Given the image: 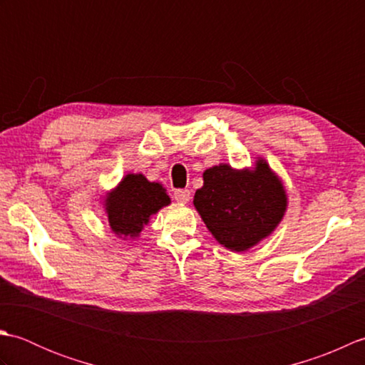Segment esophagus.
<instances>
[{
	"mask_svg": "<svg viewBox=\"0 0 365 365\" xmlns=\"http://www.w3.org/2000/svg\"><path fill=\"white\" fill-rule=\"evenodd\" d=\"M174 199L180 204H187L191 199V191L190 190H175L174 191Z\"/></svg>",
	"mask_w": 365,
	"mask_h": 365,
	"instance_id": "obj_1",
	"label": "esophagus"
}]
</instances>
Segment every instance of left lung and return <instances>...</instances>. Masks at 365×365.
<instances>
[{
  "instance_id": "8db88e82",
  "label": "left lung",
  "mask_w": 365,
  "mask_h": 365,
  "mask_svg": "<svg viewBox=\"0 0 365 365\" xmlns=\"http://www.w3.org/2000/svg\"><path fill=\"white\" fill-rule=\"evenodd\" d=\"M195 204L207 229L226 250L243 252L273 234L287 210V192L267 160L255 168L234 169L226 163L208 168Z\"/></svg>"
}]
</instances>
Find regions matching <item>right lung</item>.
I'll return each mask as SVG.
<instances>
[{
	"mask_svg": "<svg viewBox=\"0 0 365 365\" xmlns=\"http://www.w3.org/2000/svg\"><path fill=\"white\" fill-rule=\"evenodd\" d=\"M169 204L166 188L158 182H149L143 174H127L103 200L111 230L123 240L138 238L150 216Z\"/></svg>",
	"mask_w": 365,
	"mask_h": 365,
	"instance_id": "1",
	"label": "right lung"
}]
</instances>
